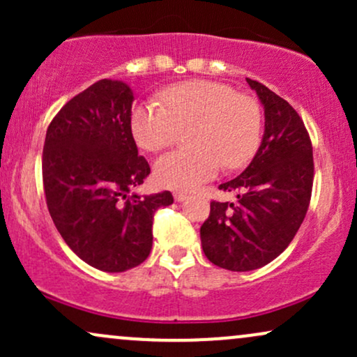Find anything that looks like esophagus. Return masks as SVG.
Returning a JSON list of instances; mask_svg holds the SVG:
<instances>
[{
	"instance_id": "34e87169",
	"label": "esophagus",
	"mask_w": 357,
	"mask_h": 357,
	"mask_svg": "<svg viewBox=\"0 0 357 357\" xmlns=\"http://www.w3.org/2000/svg\"><path fill=\"white\" fill-rule=\"evenodd\" d=\"M188 196H190V195H188V192H183V191H176L174 192V199H176V202H184V199H186Z\"/></svg>"
}]
</instances>
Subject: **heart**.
Instances as JSON below:
<instances>
[{"label": "heart", "mask_w": 357, "mask_h": 357, "mask_svg": "<svg viewBox=\"0 0 357 357\" xmlns=\"http://www.w3.org/2000/svg\"><path fill=\"white\" fill-rule=\"evenodd\" d=\"M191 126L192 149L155 161V179L169 190H195L215 178L221 165L227 169L247 166L260 147L264 117L253 97L213 80L174 84L161 93V104H139L130 112L132 136L151 153L174 144L181 129Z\"/></svg>", "instance_id": "obj_1"}]
</instances>
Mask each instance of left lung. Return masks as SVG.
Returning a JSON list of instances; mask_svg holds the SVG:
<instances>
[{"label": "left lung", "mask_w": 357, "mask_h": 357, "mask_svg": "<svg viewBox=\"0 0 357 357\" xmlns=\"http://www.w3.org/2000/svg\"><path fill=\"white\" fill-rule=\"evenodd\" d=\"M265 109V132L238 178L220 184L236 203L211 202L202 225L203 252L216 267L248 272L270 264L294 240L305 218L314 183L312 142L289 102L247 79Z\"/></svg>", "instance_id": "obj_1"}]
</instances>
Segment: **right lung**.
Masks as SVG:
<instances>
[{
  "instance_id": "add662e5",
  "label": "right lung",
  "mask_w": 357,
  "mask_h": 357,
  "mask_svg": "<svg viewBox=\"0 0 357 357\" xmlns=\"http://www.w3.org/2000/svg\"><path fill=\"white\" fill-rule=\"evenodd\" d=\"M134 93L102 79L59 110L43 146V188L56 230L85 264L102 272L137 267L153 248V218L169 191L139 196L151 167L130 130Z\"/></svg>"
}]
</instances>
